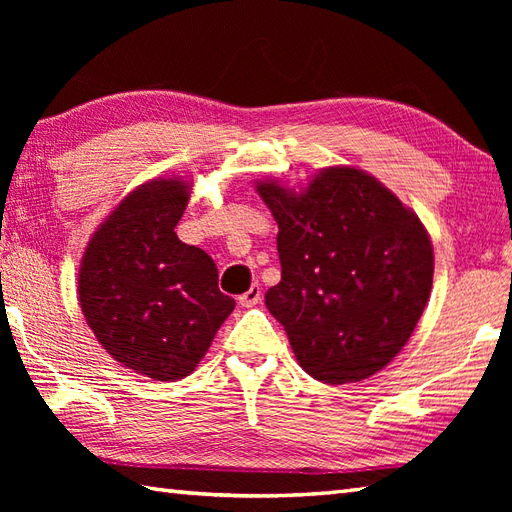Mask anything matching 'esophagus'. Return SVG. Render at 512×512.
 <instances>
[{
    "label": "esophagus",
    "mask_w": 512,
    "mask_h": 512,
    "mask_svg": "<svg viewBox=\"0 0 512 512\" xmlns=\"http://www.w3.org/2000/svg\"><path fill=\"white\" fill-rule=\"evenodd\" d=\"M262 288H259V284H253L250 286L244 295H239L237 297V301H239V306H244V308H253V306H257L259 301H262Z\"/></svg>",
    "instance_id": "1"
}]
</instances>
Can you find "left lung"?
<instances>
[{
  "instance_id": "1",
  "label": "left lung",
  "mask_w": 512,
  "mask_h": 512,
  "mask_svg": "<svg viewBox=\"0 0 512 512\" xmlns=\"http://www.w3.org/2000/svg\"><path fill=\"white\" fill-rule=\"evenodd\" d=\"M279 224L281 281L266 292L299 365L330 385L380 372L416 328L433 284L431 239L407 206L352 167L306 191L257 182Z\"/></svg>"
}]
</instances>
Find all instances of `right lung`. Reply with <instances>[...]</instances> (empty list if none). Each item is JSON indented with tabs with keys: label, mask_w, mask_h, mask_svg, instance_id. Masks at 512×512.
I'll use <instances>...</instances> for the list:
<instances>
[{
	"label": "right lung",
	"mask_w": 512,
	"mask_h": 512,
	"mask_svg": "<svg viewBox=\"0 0 512 512\" xmlns=\"http://www.w3.org/2000/svg\"><path fill=\"white\" fill-rule=\"evenodd\" d=\"M189 184L160 178L132 191L83 255L79 301L114 361L154 380L189 376L235 308L217 266L178 239Z\"/></svg>",
	"instance_id": "1"
}]
</instances>
